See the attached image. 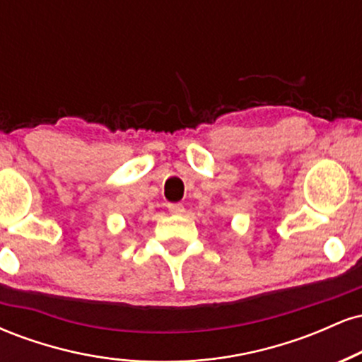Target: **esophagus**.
I'll use <instances>...</instances> for the list:
<instances>
[{
    "mask_svg": "<svg viewBox=\"0 0 362 362\" xmlns=\"http://www.w3.org/2000/svg\"><path fill=\"white\" fill-rule=\"evenodd\" d=\"M168 211L172 214H184L185 207H184V204H180V202H177V204H168Z\"/></svg>",
    "mask_w": 362,
    "mask_h": 362,
    "instance_id": "obj_1",
    "label": "esophagus"
}]
</instances>
